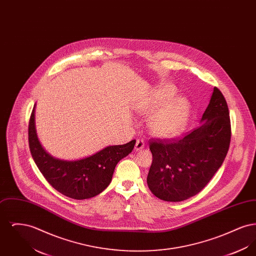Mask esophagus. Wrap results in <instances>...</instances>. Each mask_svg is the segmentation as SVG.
Returning a JSON list of instances; mask_svg holds the SVG:
<instances>
[{
  "label": "esophagus",
  "mask_w": 256,
  "mask_h": 256,
  "mask_svg": "<svg viewBox=\"0 0 256 256\" xmlns=\"http://www.w3.org/2000/svg\"><path fill=\"white\" fill-rule=\"evenodd\" d=\"M144 146H145V142H144V140H142V139H137V141H136V144H135V150L136 152H138V150H141L142 148H144Z\"/></svg>",
  "instance_id": "esophagus-1"
}]
</instances>
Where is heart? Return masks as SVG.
Wrapping results in <instances>:
<instances>
[{
	"label": "heart",
	"instance_id": "obj_1",
	"mask_svg": "<svg viewBox=\"0 0 256 256\" xmlns=\"http://www.w3.org/2000/svg\"><path fill=\"white\" fill-rule=\"evenodd\" d=\"M176 93V91L174 86H159L150 93L141 110L142 114L146 116L156 113L148 122L150 132L156 137L161 139L174 138L182 134L186 126L190 112V104L187 98L183 97L174 98L171 100L170 98ZM159 107L160 110L158 109Z\"/></svg>",
	"mask_w": 256,
	"mask_h": 256
}]
</instances>
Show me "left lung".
Returning <instances> with one entry per match:
<instances>
[{
	"instance_id": "obj_1",
	"label": "left lung",
	"mask_w": 256,
	"mask_h": 256,
	"mask_svg": "<svg viewBox=\"0 0 256 256\" xmlns=\"http://www.w3.org/2000/svg\"><path fill=\"white\" fill-rule=\"evenodd\" d=\"M232 137L226 100L214 87L200 126L180 139L150 143L152 163L146 183L165 202H182L200 193L219 170Z\"/></svg>"
}]
</instances>
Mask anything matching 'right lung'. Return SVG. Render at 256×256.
Segmentation results:
<instances>
[{
  "label": "right lung",
  "instance_id": "add662e5",
  "mask_svg": "<svg viewBox=\"0 0 256 256\" xmlns=\"http://www.w3.org/2000/svg\"><path fill=\"white\" fill-rule=\"evenodd\" d=\"M135 142L106 146L86 158L62 160L49 154L38 140L36 104L28 124V145L38 169L56 191L74 200L102 193L111 182L116 165L132 152Z\"/></svg>",
  "mask_w": 256,
  "mask_h": 256
}]
</instances>
